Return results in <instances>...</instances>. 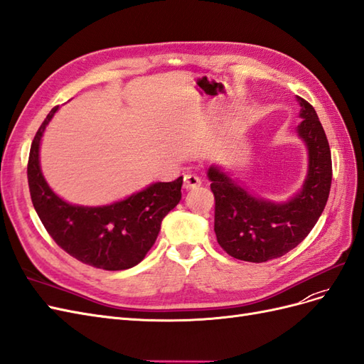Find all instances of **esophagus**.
Instances as JSON below:
<instances>
[{
  "label": "esophagus",
  "mask_w": 364,
  "mask_h": 364,
  "mask_svg": "<svg viewBox=\"0 0 364 364\" xmlns=\"http://www.w3.org/2000/svg\"><path fill=\"white\" fill-rule=\"evenodd\" d=\"M202 181L199 176L196 174H186L183 178V188L185 190H193V188H197V186H200Z\"/></svg>",
  "instance_id": "34e87169"
}]
</instances>
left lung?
Instances as JSON below:
<instances>
[{
	"instance_id": "1",
	"label": "left lung",
	"mask_w": 364,
	"mask_h": 364,
	"mask_svg": "<svg viewBox=\"0 0 364 364\" xmlns=\"http://www.w3.org/2000/svg\"><path fill=\"white\" fill-rule=\"evenodd\" d=\"M301 106L296 134L306 149L308 168L301 190L274 202L253 194L222 165L208 168L215 197L214 230L230 257L266 262L294 249L310 234L326 205L331 188V151L314 107L296 95Z\"/></svg>"
}]
</instances>
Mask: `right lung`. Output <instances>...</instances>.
Wrapping results in <instances>:
<instances>
[{
  "mask_svg": "<svg viewBox=\"0 0 364 364\" xmlns=\"http://www.w3.org/2000/svg\"><path fill=\"white\" fill-rule=\"evenodd\" d=\"M59 106L43 119L31 142L27 178L33 206L51 238L71 257L103 270H126L144 259L161 223L182 199L183 178L155 182L109 205L85 206L63 200L41 168V141Z\"/></svg>",
  "mask_w": 364,
  "mask_h": 364,
  "instance_id": "1",
  "label": "right lung"
}]
</instances>
